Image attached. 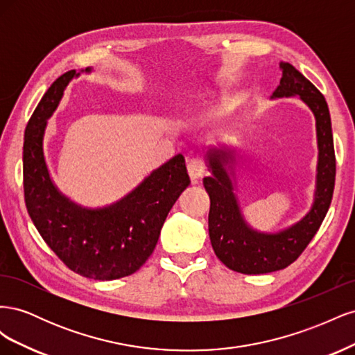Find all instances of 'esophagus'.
Returning a JSON list of instances; mask_svg holds the SVG:
<instances>
[{
    "mask_svg": "<svg viewBox=\"0 0 355 355\" xmlns=\"http://www.w3.org/2000/svg\"><path fill=\"white\" fill-rule=\"evenodd\" d=\"M188 173L191 180L197 184L198 179L202 178V175L206 173V164H204V161L200 158H192L188 161Z\"/></svg>",
    "mask_w": 355,
    "mask_h": 355,
    "instance_id": "obj_1",
    "label": "esophagus"
}]
</instances>
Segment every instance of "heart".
Masks as SVG:
<instances>
[{
	"mask_svg": "<svg viewBox=\"0 0 355 355\" xmlns=\"http://www.w3.org/2000/svg\"><path fill=\"white\" fill-rule=\"evenodd\" d=\"M201 98H207V93H202V94H201Z\"/></svg>",
	"mask_w": 355,
	"mask_h": 355,
	"instance_id": "heart-1",
	"label": "heart"
}]
</instances>
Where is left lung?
<instances>
[{"mask_svg": "<svg viewBox=\"0 0 355 355\" xmlns=\"http://www.w3.org/2000/svg\"><path fill=\"white\" fill-rule=\"evenodd\" d=\"M280 68L283 77L272 98L299 96L315 116L318 144L315 198L304 219L290 228L277 234L257 232L243 219L232 180L225 167L232 161V154L210 149L207 161L211 176L202 179L210 197V241L219 261L230 270L241 274H266L293 263L323 223L335 189L336 158L330 112L324 96L293 65L282 62Z\"/></svg>", "mask_w": 355, "mask_h": 355, "instance_id": "1", "label": "left lung"}]
</instances>
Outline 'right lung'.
Segmentation results:
<instances>
[{"label": "right lung", "mask_w": 355, "mask_h": 355, "mask_svg": "<svg viewBox=\"0 0 355 355\" xmlns=\"http://www.w3.org/2000/svg\"><path fill=\"white\" fill-rule=\"evenodd\" d=\"M73 75L78 77L68 71L53 83L29 118L24 142L25 202L42 240L71 271L92 280H116L136 272L153 254L170 209L191 180L185 158L178 154L108 207L85 209L60 194L49 175L42 139Z\"/></svg>", "instance_id": "right-lung-1"}]
</instances>
